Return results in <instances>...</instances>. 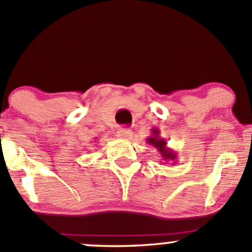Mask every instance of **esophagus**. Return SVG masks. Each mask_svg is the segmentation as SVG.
Segmentation results:
<instances>
[{
	"label": "esophagus",
	"instance_id": "obj_1",
	"mask_svg": "<svg viewBox=\"0 0 252 252\" xmlns=\"http://www.w3.org/2000/svg\"><path fill=\"white\" fill-rule=\"evenodd\" d=\"M117 137H120V139H124V140H129L131 139L132 136V131L130 129H118L117 130Z\"/></svg>",
	"mask_w": 252,
	"mask_h": 252
}]
</instances>
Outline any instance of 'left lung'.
<instances>
[{"mask_svg":"<svg viewBox=\"0 0 252 252\" xmlns=\"http://www.w3.org/2000/svg\"><path fill=\"white\" fill-rule=\"evenodd\" d=\"M146 142L152 145L153 147L157 148V151L159 152L160 157H161V161H164V164L171 161L173 164H176L177 161V153L173 149L167 147V142L164 137L160 136V130L158 128L152 129V135L147 137Z\"/></svg>","mask_w":252,"mask_h":252,"instance_id":"left-lung-1","label":"left lung"}]
</instances>
